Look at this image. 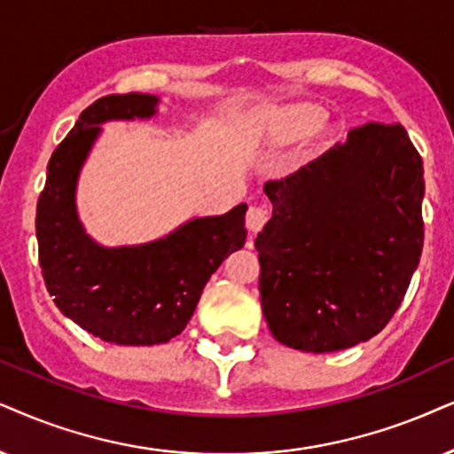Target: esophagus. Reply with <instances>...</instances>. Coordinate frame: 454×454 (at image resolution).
Listing matches in <instances>:
<instances>
[{
	"mask_svg": "<svg viewBox=\"0 0 454 454\" xmlns=\"http://www.w3.org/2000/svg\"><path fill=\"white\" fill-rule=\"evenodd\" d=\"M268 222V209L263 207H251L247 211V217H245V223H247V231L251 234L260 232L263 226H266Z\"/></svg>",
	"mask_w": 454,
	"mask_h": 454,
	"instance_id": "esophagus-1",
	"label": "esophagus"
}]
</instances>
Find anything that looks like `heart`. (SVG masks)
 I'll return each mask as SVG.
<instances>
[{"label": "heart", "instance_id": "b5f03b06", "mask_svg": "<svg viewBox=\"0 0 454 454\" xmlns=\"http://www.w3.org/2000/svg\"><path fill=\"white\" fill-rule=\"evenodd\" d=\"M325 121V111L314 105H286L262 114L260 129L270 145H289L314 134Z\"/></svg>", "mask_w": 454, "mask_h": 454}]
</instances>
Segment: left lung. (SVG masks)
<instances>
[{
  "label": "left lung",
  "mask_w": 454,
  "mask_h": 454,
  "mask_svg": "<svg viewBox=\"0 0 454 454\" xmlns=\"http://www.w3.org/2000/svg\"><path fill=\"white\" fill-rule=\"evenodd\" d=\"M263 192L272 217L255 249L274 340L326 354L375 337L423 249V160L406 129L360 125Z\"/></svg>",
  "instance_id": "left-lung-1"
}]
</instances>
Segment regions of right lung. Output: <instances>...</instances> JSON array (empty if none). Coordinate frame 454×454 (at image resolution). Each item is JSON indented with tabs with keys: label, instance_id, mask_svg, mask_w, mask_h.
Here are the masks:
<instances>
[{
	"label": "right lung",
	"instance_id": "obj_1",
	"mask_svg": "<svg viewBox=\"0 0 454 454\" xmlns=\"http://www.w3.org/2000/svg\"><path fill=\"white\" fill-rule=\"evenodd\" d=\"M159 102L153 94H113L85 108L51 153L37 200L39 266L50 295L74 325L117 346H157L180 335L211 274L247 239L245 203L142 245L105 247L85 232L77 182L100 125L153 119Z\"/></svg>",
	"mask_w": 454,
	"mask_h": 454
}]
</instances>
